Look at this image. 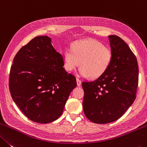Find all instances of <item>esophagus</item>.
Instances as JSON below:
<instances>
[{
	"label": "esophagus",
	"instance_id": "1",
	"mask_svg": "<svg viewBox=\"0 0 147 147\" xmlns=\"http://www.w3.org/2000/svg\"><path fill=\"white\" fill-rule=\"evenodd\" d=\"M77 85L78 86H80L81 85V81L79 79H77Z\"/></svg>",
	"mask_w": 147,
	"mask_h": 147
}]
</instances>
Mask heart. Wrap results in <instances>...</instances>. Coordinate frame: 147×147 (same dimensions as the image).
Returning a JSON list of instances; mask_svg holds the SVG:
<instances>
[{
    "mask_svg": "<svg viewBox=\"0 0 147 147\" xmlns=\"http://www.w3.org/2000/svg\"><path fill=\"white\" fill-rule=\"evenodd\" d=\"M112 59L111 50L101 43L92 39L79 40L72 44L71 49L65 50L64 67L72 71L80 66L81 76L98 79L107 71Z\"/></svg>",
    "mask_w": 147,
    "mask_h": 147,
    "instance_id": "heart-1",
    "label": "heart"
}]
</instances>
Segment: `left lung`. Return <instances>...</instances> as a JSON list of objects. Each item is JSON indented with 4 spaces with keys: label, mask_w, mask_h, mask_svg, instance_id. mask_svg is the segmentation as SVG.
Returning <instances> with one entry per match:
<instances>
[{
    "label": "left lung",
    "mask_w": 147,
    "mask_h": 147,
    "mask_svg": "<svg viewBox=\"0 0 147 147\" xmlns=\"http://www.w3.org/2000/svg\"><path fill=\"white\" fill-rule=\"evenodd\" d=\"M113 54L107 71L92 82H83L84 113L96 124L120 119L136 98L139 69L136 57L124 41L109 36Z\"/></svg>",
    "instance_id": "1"
}]
</instances>
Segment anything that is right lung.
<instances>
[{
  "label": "right lung",
  "instance_id": "1",
  "mask_svg": "<svg viewBox=\"0 0 147 147\" xmlns=\"http://www.w3.org/2000/svg\"><path fill=\"white\" fill-rule=\"evenodd\" d=\"M63 66V57L47 36L35 37L17 53L9 72V89L28 119L46 124L61 117L77 86L75 76Z\"/></svg>",
  "mask_w": 147,
  "mask_h": 147
}]
</instances>
